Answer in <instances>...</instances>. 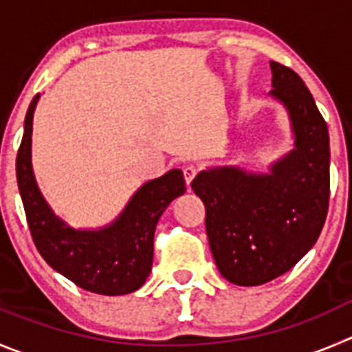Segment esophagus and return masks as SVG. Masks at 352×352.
Instances as JSON below:
<instances>
[{"label":"esophagus","mask_w":352,"mask_h":352,"mask_svg":"<svg viewBox=\"0 0 352 352\" xmlns=\"http://www.w3.org/2000/svg\"><path fill=\"white\" fill-rule=\"evenodd\" d=\"M196 175H198V168H196V166H192V165L184 166V179H186L187 184H191L192 179H195Z\"/></svg>","instance_id":"1"}]
</instances>
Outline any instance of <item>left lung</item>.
<instances>
[{
	"mask_svg": "<svg viewBox=\"0 0 352 352\" xmlns=\"http://www.w3.org/2000/svg\"><path fill=\"white\" fill-rule=\"evenodd\" d=\"M271 95L288 109L295 149L271 173L234 166L201 172L191 182L206 210V234L226 280L257 287L290 271L313 248L330 199L327 121L297 72L271 60Z\"/></svg>",
	"mask_w": 352,
	"mask_h": 352,
	"instance_id": "1",
	"label": "left lung"
}]
</instances>
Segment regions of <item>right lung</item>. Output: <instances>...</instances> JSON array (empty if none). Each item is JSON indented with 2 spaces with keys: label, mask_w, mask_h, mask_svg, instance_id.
Instances as JSON below:
<instances>
[{
  "label": "right lung",
  "mask_w": 352,
  "mask_h": 352,
  "mask_svg": "<svg viewBox=\"0 0 352 352\" xmlns=\"http://www.w3.org/2000/svg\"><path fill=\"white\" fill-rule=\"evenodd\" d=\"M32 98L17 153V184L32 241L50 267L80 288L98 295H124L146 283L153 267L154 231L166 206L186 192L180 170H170L144 184L124 212L98 231H76L65 226L43 199L31 166Z\"/></svg>",
  "instance_id": "right-lung-1"
}]
</instances>
